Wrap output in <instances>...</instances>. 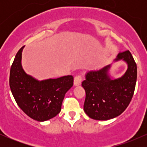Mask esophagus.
<instances>
[{
  "mask_svg": "<svg viewBox=\"0 0 147 147\" xmlns=\"http://www.w3.org/2000/svg\"><path fill=\"white\" fill-rule=\"evenodd\" d=\"M82 76L79 75H77L75 77V79H74V85L75 86H79L82 83Z\"/></svg>",
  "mask_w": 147,
  "mask_h": 147,
  "instance_id": "esophagus-1",
  "label": "esophagus"
}]
</instances>
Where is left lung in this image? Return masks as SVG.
I'll return each mask as SVG.
<instances>
[{
    "mask_svg": "<svg viewBox=\"0 0 147 147\" xmlns=\"http://www.w3.org/2000/svg\"><path fill=\"white\" fill-rule=\"evenodd\" d=\"M124 60L128 69L120 78L112 80L109 71L111 65L97 71H90L82 85L85 89L84 110L90 118L108 120L126 110L132 99L137 80V65L129 50L119 52L115 61Z\"/></svg>",
    "mask_w": 147,
    "mask_h": 147,
    "instance_id": "8db88e82",
    "label": "left lung"
}]
</instances>
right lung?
Listing matches in <instances>:
<instances>
[{
  "mask_svg": "<svg viewBox=\"0 0 147 147\" xmlns=\"http://www.w3.org/2000/svg\"><path fill=\"white\" fill-rule=\"evenodd\" d=\"M18 50L10 69L9 86L18 106L32 119L43 122L60 113L65 94L73 86V76L39 81L27 75Z\"/></svg>",
  "mask_w": 147,
  "mask_h": 147,
  "instance_id": "right-lung-1",
  "label": "right lung"
}]
</instances>
